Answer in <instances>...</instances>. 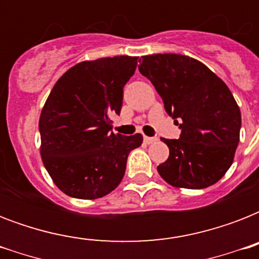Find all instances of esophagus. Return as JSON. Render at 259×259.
<instances>
[{"label": "esophagus", "mask_w": 259, "mask_h": 259, "mask_svg": "<svg viewBox=\"0 0 259 259\" xmlns=\"http://www.w3.org/2000/svg\"><path fill=\"white\" fill-rule=\"evenodd\" d=\"M156 141H157V138L156 137H144V142L148 144V145H150V144H153V142Z\"/></svg>", "instance_id": "34e87169"}]
</instances>
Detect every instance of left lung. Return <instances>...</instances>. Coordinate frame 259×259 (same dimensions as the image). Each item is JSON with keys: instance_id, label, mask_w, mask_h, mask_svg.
I'll list each match as a JSON object with an SVG mask.
<instances>
[{"instance_id": "8db88e82", "label": "left lung", "mask_w": 259, "mask_h": 259, "mask_svg": "<svg viewBox=\"0 0 259 259\" xmlns=\"http://www.w3.org/2000/svg\"><path fill=\"white\" fill-rule=\"evenodd\" d=\"M140 62L138 70L153 83L166 113L181 121L179 140L161 138L169 157L157 166L160 176L176 188L218 183L233 164L241 132V110L230 89L184 55H148Z\"/></svg>"}]
</instances>
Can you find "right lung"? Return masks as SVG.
<instances>
[{
	"instance_id": "obj_1",
	"label": "right lung",
	"mask_w": 259,
	"mask_h": 259,
	"mask_svg": "<svg viewBox=\"0 0 259 259\" xmlns=\"http://www.w3.org/2000/svg\"><path fill=\"white\" fill-rule=\"evenodd\" d=\"M136 56L80 62L55 83L42 107L40 154L51 179L71 197L106 196L123 179L130 150L140 133L115 134L111 114H119L123 86L137 67Z\"/></svg>"
}]
</instances>
